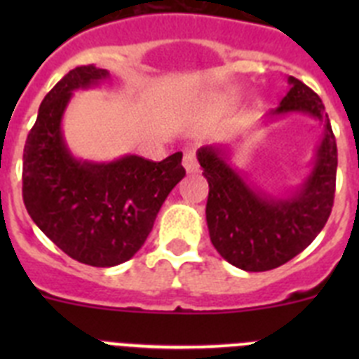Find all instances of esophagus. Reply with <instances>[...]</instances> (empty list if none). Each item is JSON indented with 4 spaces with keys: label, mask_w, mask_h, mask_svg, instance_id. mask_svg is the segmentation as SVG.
<instances>
[{
    "label": "esophagus",
    "mask_w": 359,
    "mask_h": 359,
    "mask_svg": "<svg viewBox=\"0 0 359 359\" xmlns=\"http://www.w3.org/2000/svg\"><path fill=\"white\" fill-rule=\"evenodd\" d=\"M183 167H185V170L189 174H194L199 170V163L198 160H196V154L192 151H187L185 154H183Z\"/></svg>",
    "instance_id": "34e87169"
}]
</instances>
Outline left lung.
<instances>
[{"label": "left lung", "instance_id": "left-lung-1", "mask_svg": "<svg viewBox=\"0 0 359 359\" xmlns=\"http://www.w3.org/2000/svg\"><path fill=\"white\" fill-rule=\"evenodd\" d=\"M291 90L269 115L306 113L323 123L315 167L287 199L253 190L228 163L226 149L198 151L208 182L207 224L214 248L244 271H268L286 264L309 246L327 223L334 203L338 149L322 98L302 81L290 77Z\"/></svg>", "mask_w": 359, "mask_h": 359}]
</instances>
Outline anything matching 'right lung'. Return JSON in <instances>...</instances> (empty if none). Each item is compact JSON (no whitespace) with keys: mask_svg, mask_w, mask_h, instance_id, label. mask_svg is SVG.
<instances>
[{"mask_svg":"<svg viewBox=\"0 0 359 359\" xmlns=\"http://www.w3.org/2000/svg\"><path fill=\"white\" fill-rule=\"evenodd\" d=\"M109 77L77 66L39 106L23 152V201L34 223L82 264L109 268L144 246L170 190L182 182V152L161 161L123 156L111 163L81 161L62 138L61 122L73 91Z\"/></svg>","mask_w":359,"mask_h":359,"instance_id":"1","label":"right lung"}]
</instances>
